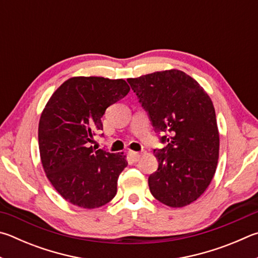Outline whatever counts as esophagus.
Here are the masks:
<instances>
[{"label":"esophagus","instance_id":"esophagus-1","mask_svg":"<svg viewBox=\"0 0 258 258\" xmlns=\"http://www.w3.org/2000/svg\"><path fill=\"white\" fill-rule=\"evenodd\" d=\"M131 159H132L133 162H138L140 160V158H141V154L138 153V152H134V151H130L128 152Z\"/></svg>","mask_w":258,"mask_h":258}]
</instances>
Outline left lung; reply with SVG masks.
I'll list each match as a JSON object with an SVG mask.
<instances>
[{"instance_id": "8db88e82", "label": "left lung", "mask_w": 258, "mask_h": 258, "mask_svg": "<svg viewBox=\"0 0 258 258\" xmlns=\"http://www.w3.org/2000/svg\"><path fill=\"white\" fill-rule=\"evenodd\" d=\"M149 115L162 149H154L157 171L151 194L170 208H182L208 188L217 169L219 131L212 100L198 81L179 70L127 79Z\"/></svg>"}]
</instances>
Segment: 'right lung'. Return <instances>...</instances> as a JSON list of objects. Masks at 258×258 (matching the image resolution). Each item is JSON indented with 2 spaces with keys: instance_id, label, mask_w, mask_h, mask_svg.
I'll return each instance as SVG.
<instances>
[{
  "instance_id": "1",
  "label": "right lung",
  "mask_w": 258,
  "mask_h": 258,
  "mask_svg": "<svg viewBox=\"0 0 258 258\" xmlns=\"http://www.w3.org/2000/svg\"><path fill=\"white\" fill-rule=\"evenodd\" d=\"M130 91L123 79L76 77L56 90L41 113L38 143L46 176L68 202L96 209L110 202L127 166L121 153L92 148L101 117ZM102 135V134H101Z\"/></svg>"
}]
</instances>
